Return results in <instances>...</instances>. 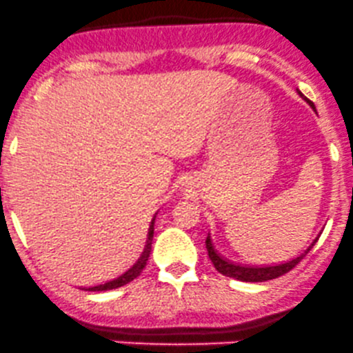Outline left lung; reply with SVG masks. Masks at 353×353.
I'll return each mask as SVG.
<instances>
[{
    "instance_id": "8db88e82",
    "label": "left lung",
    "mask_w": 353,
    "mask_h": 353,
    "mask_svg": "<svg viewBox=\"0 0 353 353\" xmlns=\"http://www.w3.org/2000/svg\"><path fill=\"white\" fill-rule=\"evenodd\" d=\"M299 96L305 97L301 92H299ZM308 102L313 105L312 101H308ZM316 241H318V237L314 239L312 244L305 249V251L299 252L296 257H293V259L284 261V263H279V264H272V266H245V264H237V263H232V261L225 259V257L221 256V254L215 251L214 244H212L210 234H208L205 239V245H207V252H208V257H210L212 264H214L215 269H217L221 274L229 276V278L239 279V281H245V283H263V281H269V279H276V278H279V276L290 272L291 269L296 266L299 261H301L303 257L310 252V249L313 248L314 242Z\"/></svg>"
}]
</instances>
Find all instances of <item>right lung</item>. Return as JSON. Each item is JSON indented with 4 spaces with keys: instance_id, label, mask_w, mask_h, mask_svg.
<instances>
[{
    "instance_id": "right-lung-1",
    "label": "right lung",
    "mask_w": 353,
    "mask_h": 353,
    "mask_svg": "<svg viewBox=\"0 0 353 353\" xmlns=\"http://www.w3.org/2000/svg\"><path fill=\"white\" fill-rule=\"evenodd\" d=\"M154 217H157V215H154ZM154 217L151 219L150 225H148V230H146V236H145V239H143V242H141V245H139L138 251H136L134 256L131 257L130 263L121 269L119 272H116L112 278L105 279V281H102V283L92 284V286L84 288L85 291L116 290V288H121V286H124V284L131 283L132 279H136L139 274H141L143 269H145L146 263H148L150 252H151V242H153V232H154Z\"/></svg>"
}]
</instances>
